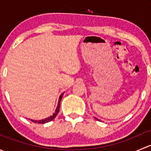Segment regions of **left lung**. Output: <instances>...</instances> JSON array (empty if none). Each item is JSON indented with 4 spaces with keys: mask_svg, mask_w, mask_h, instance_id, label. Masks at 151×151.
<instances>
[{
    "mask_svg": "<svg viewBox=\"0 0 151 151\" xmlns=\"http://www.w3.org/2000/svg\"><path fill=\"white\" fill-rule=\"evenodd\" d=\"M96 120H97V121H99V119H97V118H96Z\"/></svg>",
    "mask_w": 151,
    "mask_h": 151,
    "instance_id": "1",
    "label": "left lung"
}]
</instances>
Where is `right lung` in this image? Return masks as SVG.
Listing matches in <instances>:
<instances>
[{"instance_id": "obj_1", "label": "right lung", "mask_w": 151, "mask_h": 151, "mask_svg": "<svg viewBox=\"0 0 151 151\" xmlns=\"http://www.w3.org/2000/svg\"><path fill=\"white\" fill-rule=\"evenodd\" d=\"M63 93L60 96V97H59L58 104L57 108H56V109H55V113L53 114L52 115H51V116L49 117V118H45V119L40 120V121H36V120H31V119H29V120L32 121V122L38 123H48V122H50V121H52L53 119H55V117L57 116L58 113L59 112V109H60V101H61V99H62V97H63Z\"/></svg>"}]
</instances>
